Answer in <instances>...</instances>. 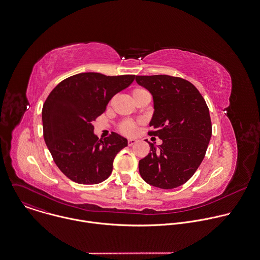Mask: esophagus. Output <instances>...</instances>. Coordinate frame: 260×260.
I'll return each mask as SVG.
<instances>
[{"label":"esophagus","instance_id":"34e87169","mask_svg":"<svg viewBox=\"0 0 260 260\" xmlns=\"http://www.w3.org/2000/svg\"><path fill=\"white\" fill-rule=\"evenodd\" d=\"M136 143H137V140H135V139H131V140L127 141V145H128L129 147H131V146H134Z\"/></svg>","mask_w":260,"mask_h":260}]
</instances>
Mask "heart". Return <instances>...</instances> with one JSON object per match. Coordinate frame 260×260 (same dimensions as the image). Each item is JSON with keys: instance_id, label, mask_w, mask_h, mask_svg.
<instances>
[{"instance_id": "heart-1", "label": "heart", "mask_w": 260, "mask_h": 260, "mask_svg": "<svg viewBox=\"0 0 260 260\" xmlns=\"http://www.w3.org/2000/svg\"><path fill=\"white\" fill-rule=\"evenodd\" d=\"M132 96L136 103L143 98H147V97L151 98L150 93L144 88H135L132 91ZM117 128H118V132L124 136H133L137 131V123L133 120H122L118 124Z\"/></svg>"}]
</instances>
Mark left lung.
I'll return each mask as SVG.
<instances>
[{
	"label": "left lung",
	"instance_id": "left-lung-1",
	"mask_svg": "<svg viewBox=\"0 0 260 260\" xmlns=\"http://www.w3.org/2000/svg\"><path fill=\"white\" fill-rule=\"evenodd\" d=\"M136 81L153 95L155 112L149 136L150 153L140 160L139 171L149 184L172 189L184 184L203 162L212 137L209 107L193 84L169 75L136 76Z\"/></svg>",
	"mask_w": 260,
	"mask_h": 260
}]
</instances>
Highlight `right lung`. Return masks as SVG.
Wrapping results in <instances>:
<instances>
[{"instance_id":"right-lung-1","label":"right lung","mask_w":260,"mask_h":260,"mask_svg":"<svg viewBox=\"0 0 260 260\" xmlns=\"http://www.w3.org/2000/svg\"><path fill=\"white\" fill-rule=\"evenodd\" d=\"M135 77L81 73L62 80L45 99L43 138L55 165L71 180L97 184L110 176L113 160L127 141L115 133L99 139L92 122Z\"/></svg>"}]
</instances>
